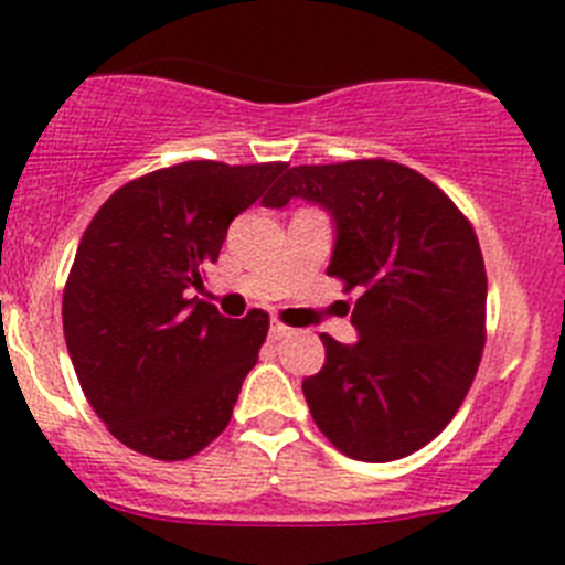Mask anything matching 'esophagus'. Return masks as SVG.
Returning <instances> with one entry per match:
<instances>
[{"label":"esophagus","mask_w":565,"mask_h":565,"mask_svg":"<svg viewBox=\"0 0 565 565\" xmlns=\"http://www.w3.org/2000/svg\"><path fill=\"white\" fill-rule=\"evenodd\" d=\"M291 333H294V328L282 326V322H277V319H274V322H271V331H268V337H271V339H286V337H291Z\"/></svg>","instance_id":"esophagus-1"}]
</instances>
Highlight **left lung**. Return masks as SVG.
Listing matches in <instances>:
<instances>
[{"label":"left lung","instance_id":"1","mask_svg":"<svg viewBox=\"0 0 565 565\" xmlns=\"http://www.w3.org/2000/svg\"><path fill=\"white\" fill-rule=\"evenodd\" d=\"M319 203L337 223L328 274L356 291V344L322 333L302 382L322 436L356 461H396L452 422L481 364L487 271L476 228L416 169L384 158L294 167L263 206Z\"/></svg>","mask_w":565,"mask_h":565}]
</instances>
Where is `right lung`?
Listing matches in <instances>:
<instances>
[{"label": "right lung", "instance_id": "add662e5", "mask_svg": "<svg viewBox=\"0 0 565 565\" xmlns=\"http://www.w3.org/2000/svg\"><path fill=\"white\" fill-rule=\"evenodd\" d=\"M288 163L186 161L124 183L89 221L62 299L84 396L129 450L183 461L226 430L268 313L223 317L192 297L228 223Z\"/></svg>", "mask_w": 565, "mask_h": 565}]
</instances>
